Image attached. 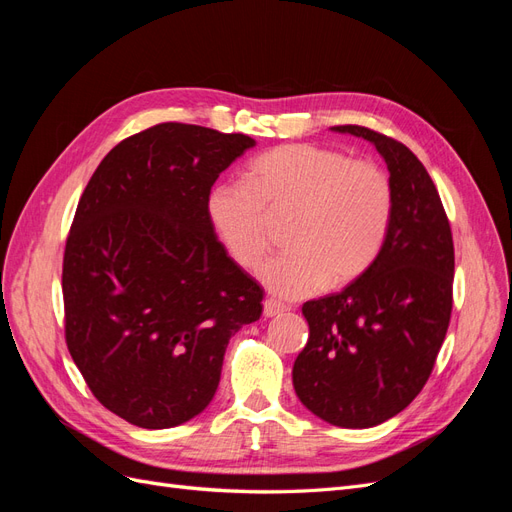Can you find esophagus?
<instances>
[{
  "label": "esophagus",
  "instance_id": "esophagus-1",
  "mask_svg": "<svg viewBox=\"0 0 512 512\" xmlns=\"http://www.w3.org/2000/svg\"><path fill=\"white\" fill-rule=\"evenodd\" d=\"M284 312H286V307L282 303H277L273 299L265 301V318H275V316H280Z\"/></svg>",
  "mask_w": 512,
  "mask_h": 512
}]
</instances>
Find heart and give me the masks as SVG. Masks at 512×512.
I'll list each match as a JSON object with an SVG mask.
<instances>
[{
  "label": "heart",
  "instance_id": "b5f03b06",
  "mask_svg": "<svg viewBox=\"0 0 512 512\" xmlns=\"http://www.w3.org/2000/svg\"><path fill=\"white\" fill-rule=\"evenodd\" d=\"M393 211V181L380 164L314 143L262 153L247 181L215 185L207 198L213 230L243 269H256L269 252L271 220L290 218L288 250L260 271L282 299L359 280L382 250Z\"/></svg>",
  "mask_w": 512,
  "mask_h": 512
}]
</instances>
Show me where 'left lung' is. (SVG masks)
Returning <instances> with one entry per match:
<instances>
[{
    "label": "left lung",
    "instance_id": "left-lung-1",
    "mask_svg": "<svg viewBox=\"0 0 512 512\" xmlns=\"http://www.w3.org/2000/svg\"><path fill=\"white\" fill-rule=\"evenodd\" d=\"M333 130L376 145L389 166L395 211L359 280L303 303L309 339L292 384L322 421L365 429L408 408L431 376L453 312L455 247L436 185L404 143L363 126Z\"/></svg>",
    "mask_w": 512,
    "mask_h": 512
}]
</instances>
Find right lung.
Here are the masks:
<instances>
[{
    "label": "right lung",
    "instance_id": "add662e5",
    "mask_svg": "<svg viewBox=\"0 0 512 512\" xmlns=\"http://www.w3.org/2000/svg\"><path fill=\"white\" fill-rule=\"evenodd\" d=\"M254 147L245 134L158 123L106 153L66 239L64 329L100 404L166 429L218 391L228 339L262 314L265 290L207 215L215 179Z\"/></svg>",
    "mask_w": 512,
    "mask_h": 512
}]
</instances>
